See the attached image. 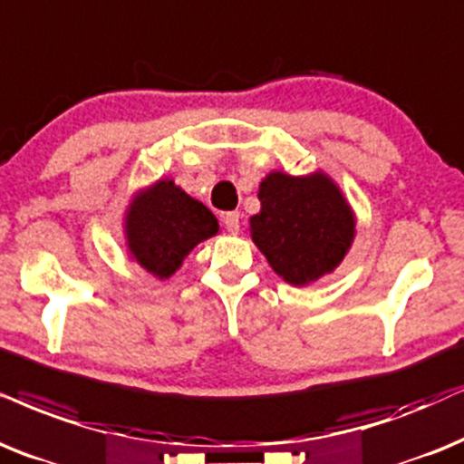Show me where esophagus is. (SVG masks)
Segmentation results:
<instances>
[{
	"mask_svg": "<svg viewBox=\"0 0 464 464\" xmlns=\"http://www.w3.org/2000/svg\"><path fill=\"white\" fill-rule=\"evenodd\" d=\"M239 222H242V216H239L237 212L222 214V225H225L228 233H237L239 231Z\"/></svg>",
	"mask_w": 464,
	"mask_h": 464,
	"instance_id": "obj_1",
	"label": "esophagus"
}]
</instances>
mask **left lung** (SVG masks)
I'll return each instance as SVG.
<instances>
[{
    "instance_id": "1",
    "label": "left lung",
    "mask_w": 464,
    "mask_h": 464,
    "mask_svg": "<svg viewBox=\"0 0 464 464\" xmlns=\"http://www.w3.org/2000/svg\"><path fill=\"white\" fill-rule=\"evenodd\" d=\"M261 212L250 218L252 242L289 285L330 274L355 236V218L338 186L324 173L274 171L259 186Z\"/></svg>"
}]
</instances>
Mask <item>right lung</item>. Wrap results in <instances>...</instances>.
I'll return each instance as SVG.
<instances>
[{
  "instance_id": "add662e5",
  "label": "right lung",
  "mask_w": 464,
  "mask_h": 464,
  "mask_svg": "<svg viewBox=\"0 0 464 464\" xmlns=\"http://www.w3.org/2000/svg\"><path fill=\"white\" fill-rule=\"evenodd\" d=\"M216 233V216L173 179H160L139 195L126 214L128 248L158 278H169L198 242Z\"/></svg>"
}]
</instances>
